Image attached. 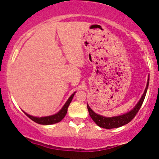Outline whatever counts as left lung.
I'll use <instances>...</instances> for the list:
<instances>
[{
	"label": "left lung",
	"mask_w": 159,
	"mask_h": 159,
	"mask_svg": "<svg viewBox=\"0 0 159 159\" xmlns=\"http://www.w3.org/2000/svg\"><path fill=\"white\" fill-rule=\"evenodd\" d=\"M148 77H149V75H148ZM148 83H149V78H148V81H147L146 88L144 93H143V96H142V98H140V100L139 101L138 103H137V104L134 107V108H133L131 111L128 112V113H125V114L120 115V116H113V117H105V116H101V115L99 114H97V113H94V112L91 109V107L87 104L90 116L92 118V120L94 121V123H96L98 126L104 129L118 128L123 126V125L127 124V123H129V122L135 117V116H136V113H138L140 107H141L142 104H143V101H144L145 98H146Z\"/></svg>",
	"instance_id": "8db88e82"
}]
</instances>
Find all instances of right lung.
<instances>
[{
  "instance_id": "obj_1",
  "label": "right lung",
  "mask_w": 159,
  "mask_h": 159,
  "mask_svg": "<svg viewBox=\"0 0 159 159\" xmlns=\"http://www.w3.org/2000/svg\"><path fill=\"white\" fill-rule=\"evenodd\" d=\"M75 93V92L73 93V94L71 95V97L68 98V100L66 101V103H65V105L62 107V108H61L57 113H56V114L54 115H52V116H44V117H36V116H33L27 114V113H25V112L24 113L30 118V119H31L33 121L36 122V123H39V124L51 125L54 124V123H57L58 122L61 121L66 115L67 111H68V106H69L70 103L72 101V98L73 97H74Z\"/></svg>"
}]
</instances>
